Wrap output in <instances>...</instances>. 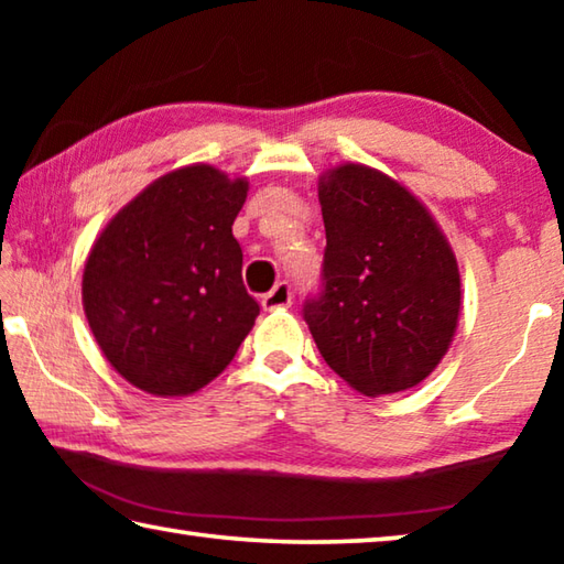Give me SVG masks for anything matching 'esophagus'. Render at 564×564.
Wrapping results in <instances>:
<instances>
[{
  "label": "esophagus",
  "mask_w": 564,
  "mask_h": 564,
  "mask_svg": "<svg viewBox=\"0 0 564 564\" xmlns=\"http://www.w3.org/2000/svg\"><path fill=\"white\" fill-rule=\"evenodd\" d=\"M293 303V291H291V283H275L271 293L263 295V308L265 311H279V308H289Z\"/></svg>",
  "instance_id": "esophagus-1"
}]
</instances>
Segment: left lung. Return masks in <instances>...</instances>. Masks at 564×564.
<instances>
[{
    "label": "left lung",
    "instance_id": "8db88e82",
    "mask_svg": "<svg viewBox=\"0 0 564 564\" xmlns=\"http://www.w3.org/2000/svg\"><path fill=\"white\" fill-rule=\"evenodd\" d=\"M323 291L303 318L323 360L362 395L417 386L451 348L460 271L417 196L378 169L340 164L318 181Z\"/></svg>",
    "mask_w": 564,
    "mask_h": 564
}]
</instances>
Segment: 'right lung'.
<instances>
[{
	"mask_svg": "<svg viewBox=\"0 0 564 564\" xmlns=\"http://www.w3.org/2000/svg\"><path fill=\"white\" fill-rule=\"evenodd\" d=\"M248 181L208 164L159 176L104 226L82 303L104 358L159 398L191 395L234 360L259 316L231 226Z\"/></svg>",
	"mask_w": 564,
	"mask_h": 564,
	"instance_id": "1",
	"label": "right lung"
}]
</instances>
